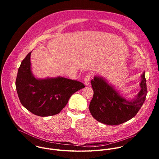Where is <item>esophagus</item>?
I'll use <instances>...</instances> for the list:
<instances>
[{"label": "esophagus", "mask_w": 159, "mask_h": 159, "mask_svg": "<svg viewBox=\"0 0 159 159\" xmlns=\"http://www.w3.org/2000/svg\"><path fill=\"white\" fill-rule=\"evenodd\" d=\"M90 79H91V75H90V74H88V75H87L85 77V78H84V82H85V84L86 85H89L90 84Z\"/></svg>", "instance_id": "1"}]
</instances>
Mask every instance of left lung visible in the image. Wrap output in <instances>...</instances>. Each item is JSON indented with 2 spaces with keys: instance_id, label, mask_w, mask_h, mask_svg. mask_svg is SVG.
Instances as JSON below:
<instances>
[{
  "instance_id": "8db88e82",
  "label": "left lung",
  "mask_w": 159,
  "mask_h": 159,
  "mask_svg": "<svg viewBox=\"0 0 159 159\" xmlns=\"http://www.w3.org/2000/svg\"><path fill=\"white\" fill-rule=\"evenodd\" d=\"M91 85L94 96L90 102V112L97 121L108 125H120L136 116L147 94L145 73L142 75L140 91L136 99L131 101L122 98L100 77H95L91 80Z\"/></svg>"
}]
</instances>
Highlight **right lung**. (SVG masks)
I'll return each mask as SVG.
<instances>
[{
	"label": "right lung",
	"mask_w": 159,
	"mask_h": 159,
	"mask_svg": "<svg viewBox=\"0 0 159 159\" xmlns=\"http://www.w3.org/2000/svg\"><path fill=\"white\" fill-rule=\"evenodd\" d=\"M29 53L19 68L16 87L20 103L33 114L45 117L59 113L71 96L85 85L63 77L37 79L31 71Z\"/></svg>",
	"instance_id": "1"
}]
</instances>
